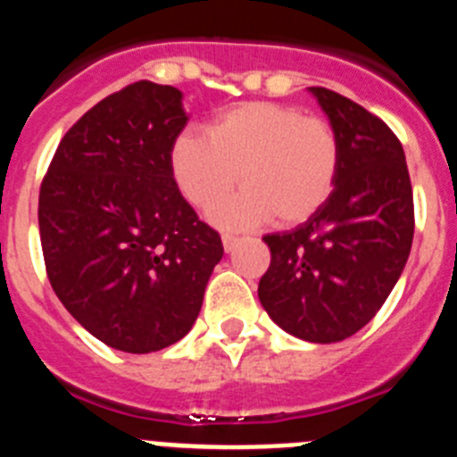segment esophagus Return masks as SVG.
<instances>
[{
	"label": "esophagus",
	"instance_id": "esophagus-1",
	"mask_svg": "<svg viewBox=\"0 0 457 457\" xmlns=\"http://www.w3.org/2000/svg\"><path fill=\"white\" fill-rule=\"evenodd\" d=\"M237 244H239V237H234V234H223L225 253H232L234 248H237Z\"/></svg>",
	"mask_w": 457,
	"mask_h": 457
}]
</instances>
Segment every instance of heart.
Listing matches in <instances>:
<instances>
[{
	"label": "heart",
	"instance_id": "b5f03b06",
	"mask_svg": "<svg viewBox=\"0 0 457 457\" xmlns=\"http://www.w3.org/2000/svg\"><path fill=\"white\" fill-rule=\"evenodd\" d=\"M340 170V142L327 119L295 105L239 103L184 133L170 149V172L181 195L209 212L241 181L244 193L213 212L223 228H248L273 216L303 223L331 197Z\"/></svg>",
	"mask_w": 457,
	"mask_h": 457
}]
</instances>
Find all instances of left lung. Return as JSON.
Returning a JSON list of instances; mask_svg holds the SVG:
<instances>
[{
    "mask_svg": "<svg viewBox=\"0 0 457 457\" xmlns=\"http://www.w3.org/2000/svg\"><path fill=\"white\" fill-rule=\"evenodd\" d=\"M340 142L331 197L303 225L264 237V311L308 343H338L366 327L398 283L414 239V197L395 133L359 103L311 87Z\"/></svg>",
    "mask_w": 457,
    "mask_h": 457,
    "instance_id": "8db88e82",
    "label": "left lung"
}]
</instances>
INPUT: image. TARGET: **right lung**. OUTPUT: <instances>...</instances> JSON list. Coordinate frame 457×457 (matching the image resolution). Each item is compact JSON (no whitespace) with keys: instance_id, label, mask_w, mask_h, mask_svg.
I'll return each instance as SVG.
<instances>
[{"instance_id":"right-lung-1","label":"right lung","mask_w":457,"mask_h":457,"mask_svg":"<svg viewBox=\"0 0 457 457\" xmlns=\"http://www.w3.org/2000/svg\"><path fill=\"white\" fill-rule=\"evenodd\" d=\"M186 121L179 89L133 82L71 126L41 184L38 229L54 295L91 336L130 354L184 338L223 257L220 234L170 172Z\"/></svg>"}]
</instances>
